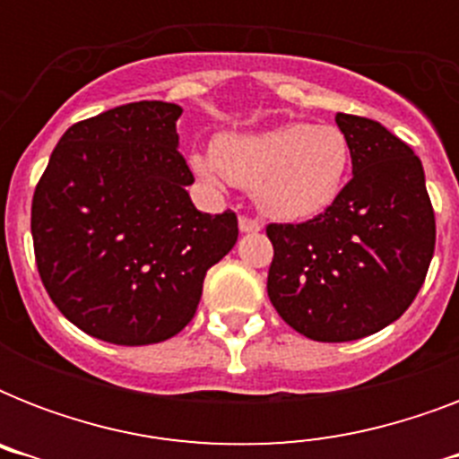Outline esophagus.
Here are the masks:
<instances>
[{"mask_svg":"<svg viewBox=\"0 0 459 459\" xmlns=\"http://www.w3.org/2000/svg\"><path fill=\"white\" fill-rule=\"evenodd\" d=\"M238 226H240V230H243V233H255V230L262 229V221H259V219H255V216L240 214V219H238Z\"/></svg>","mask_w":459,"mask_h":459,"instance_id":"obj_1","label":"esophagus"}]
</instances>
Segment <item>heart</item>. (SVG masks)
I'll return each mask as SVG.
<instances>
[{"label":"heart","instance_id":"obj_1","mask_svg":"<svg viewBox=\"0 0 459 459\" xmlns=\"http://www.w3.org/2000/svg\"><path fill=\"white\" fill-rule=\"evenodd\" d=\"M195 171L252 190L257 207L281 221L326 212L348 183L352 147L333 124L273 126L257 133L223 135L214 154H197Z\"/></svg>","mask_w":459,"mask_h":459}]
</instances>
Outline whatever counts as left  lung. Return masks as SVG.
Masks as SVG:
<instances>
[{
    "label": "left lung",
    "mask_w": 459,
    "mask_h": 459,
    "mask_svg": "<svg viewBox=\"0 0 459 459\" xmlns=\"http://www.w3.org/2000/svg\"><path fill=\"white\" fill-rule=\"evenodd\" d=\"M352 178L309 221L269 223L266 293L298 333L319 342L371 335L400 319L427 279L436 216L412 147L364 117L338 114Z\"/></svg>",
    "instance_id": "obj_1"
}]
</instances>
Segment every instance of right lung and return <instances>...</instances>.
<instances>
[{
    "label": "right lung",
    "mask_w": 459,
    "mask_h": 459,
    "mask_svg": "<svg viewBox=\"0 0 459 459\" xmlns=\"http://www.w3.org/2000/svg\"><path fill=\"white\" fill-rule=\"evenodd\" d=\"M171 102H131L61 135L32 195L42 286L71 324L114 345H150L190 324L238 216L202 214Z\"/></svg>",
    "instance_id": "right-lung-1"
}]
</instances>
